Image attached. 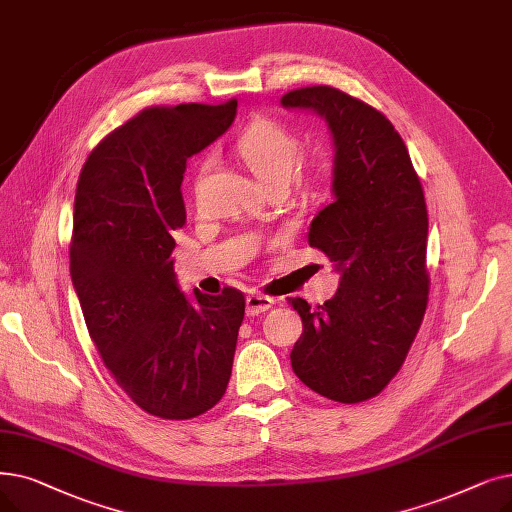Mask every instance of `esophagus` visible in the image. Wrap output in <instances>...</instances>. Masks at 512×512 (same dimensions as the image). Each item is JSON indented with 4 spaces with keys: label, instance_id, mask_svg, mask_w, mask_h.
Instances as JSON below:
<instances>
[{
    "label": "esophagus",
    "instance_id": "34e87169",
    "mask_svg": "<svg viewBox=\"0 0 512 512\" xmlns=\"http://www.w3.org/2000/svg\"><path fill=\"white\" fill-rule=\"evenodd\" d=\"M274 305V299L268 295H261V293H251L247 297V314L249 316H257L263 314V311H268Z\"/></svg>",
    "mask_w": 512,
    "mask_h": 512
}]
</instances>
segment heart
Instances as JSON below:
<instances>
[{
	"mask_svg": "<svg viewBox=\"0 0 512 512\" xmlns=\"http://www.w3.org/2000/svg\"><path fill=\"white\" fill-rule=\"evenodd\" d=\"M234 150L265 188H286L301 159V140L297 138V133L278 121L257 119L240 133ZM211 165L213 157L207 154L196 167L198 182L203 180ZM309 184L318 188L322 184V173H314Z\"/></svg>",
	"mask_w": 512,
	"mask_h": 512,
	"instance_id": "obj_1",
	"label": "heart"
}]
</instances>
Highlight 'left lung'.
Wrapping results in <instances>:
<instances>
[{
  "label": "left lung",
  "mask_w": 512,
  "mask_h": 512,
  "mask_svg": "<svg viewBox=\"0 0 512 512\" xmlns=\"http://www.w3.org/2000/svg\"><path fill=\"white\" fill-rule=\"evenodd\" d=\"M280 104L314 110L330 129L335 201L311 219L307 242L341 274L324 305L291 299L303 320L291 364L309 389L358 404L402 368L425 316V194L404 140L376 108L328 85L293 90Z\"/></svg>",
  "instance_id": "obj_1"
}]
</instances>
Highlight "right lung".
<instances>
[{"instance_id": "1", "label": "right lung", "mask_w": 512, "mask_h": 512, "mask_svg": "<svg viewBox=\"0 0 512 512\" xmlns=\"http://www.w3.org/2000/svg\"><path fill=\"white\" fill-rule=\"evenodd\" d=\"M236 106L146 108L108 133L79 175L71 280L83 318L117 385L159 418L205 414L232 374L242 293L188 297L171 253L186 224V161L230 129Z\"/></svg>"}]
</instances>
